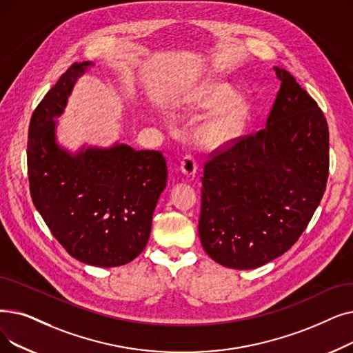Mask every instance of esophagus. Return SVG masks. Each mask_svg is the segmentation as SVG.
<instances>
[{"instance_id": "34e87169", "label": "esophagus", "mask_w": 353, "mask_h": 353, "mask_svg": "<svg viewBox=\"0 0 353 353\" xmlns=\"http://www.w3.org/2000/svg\"><path fill=\"white\" fill-rule=\"evenodd\" d=\"M180 168L185 176H194V173L197 172V161L192 154H186L181 159Z\"/></svg>"}]
</instances>
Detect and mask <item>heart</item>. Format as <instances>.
I'll use <instances>...</instances> for the list:
<instances>
[{"instance_id": "1", "label": "heart", "mask_w": 353, "mask_h": 353, "mask_svg": "<svg viewBox=\"0 0 353 353\" xmlns=\"http://www.w3.org/2000/svg\"><path fill=\"white\" fill-rule=\"evenodd\" d=\"M229 94H231V89L228 86L219 85L213 86L205 95L201 98L202 106H212L216 105L222 101H225ZM243 115V105L239 99L229 101L222 110H219L214 114L206 124L201 130V137L212 144H219L223 143L238 132Z\"/></svg>"}]
</instances>
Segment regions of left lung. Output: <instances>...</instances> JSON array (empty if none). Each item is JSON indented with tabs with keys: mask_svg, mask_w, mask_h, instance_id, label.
Returning <instances> with one entry per match:
<instances>
[{
	"mask_svg": "<svg viewBox=\"0 0 353 353\" xmlns=\"http://www.w3.org/2000/svg\"><path fill=\"white\" fill-rule=\"evenodd\" d=\"M267 125L212 151L203 167L199 236L206 254L236 270L287 252L326 190L329 128L317 102L285 69Z\"/></svg>",
	"mask_w": 353,
	"mask_h": 353,
	"instance_id": "8db88e82",
	"label": "left lung"
}]
</instances>
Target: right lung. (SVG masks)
Returning <instances> with one entry per match:
<instances>
[{
	"instance_id": "1",
	"label": "right lung",
	"mask_w": 353,
	"mask_h": 353,
	"mask_svg": "<svg viewBox=\"0 0 353 353\" xmlns=\"http://www.w3.org/2000/svg\"><path fill=\"white\" fill-rule=\"evenodd\" d=\"M94 63H73L34 110L27 172L33 203L59 243L81 263L119 267L148 242L152 212L167 183L160 151L127 144L69 154L54 139L72 88Z\"/></svg>"
}]
</instances>
